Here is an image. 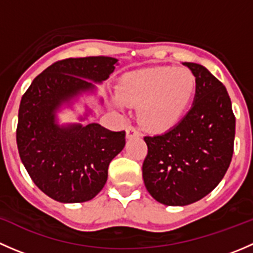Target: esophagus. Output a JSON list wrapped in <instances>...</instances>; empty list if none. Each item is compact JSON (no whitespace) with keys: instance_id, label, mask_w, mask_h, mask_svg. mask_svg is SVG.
I'll list each match as a JSON object with an SVG mask.
<instances>
[{"instance_id":"obj_1","label":"esophagus","mask_w":253,"mask_h":253,"mask_svg":"<svg viewBox=\"0 0 253 253\" xmlns=\"http://www.w3.org/2000/svg\"><path fill=\"white\" fill-rule=\"evenodd\" d=\"M126 136L127 138H133V137H139L141 136V133H139V131L136 128V127L128 126L126 128Z\"/></svg>"}]
</instances>
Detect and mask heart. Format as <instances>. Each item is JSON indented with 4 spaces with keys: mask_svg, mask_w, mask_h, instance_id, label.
<instances>
[{
    "mask_svg": "<svg viewBox=\"0 0 253 253\" xmlns=\"http://www.w3.org/2000/svg\"><path fill=\"white\" fill-rule=\"evenodd\" d=\"M195 90L196 77L190 68H143L120 78L114 104L137 106L139 124L149 131L163 132L182 119Z\"/></svg>",
    "mask_w": 253,
    "mask_h": 253,
    "instance_id": "b5f03b06",
    "label": "heart"
}]
</instances>
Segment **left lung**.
Here are the masks:
<instances>
[{"label":"left lung","mask_w":253,"mask_h":253,"mask_svg":"<svg viewBox=\"0 0 253 253\" xmlns=\"http://www.w3.org/2000/svg\"><path fill=\"white\" fill-rule=\"evenodd\" d=\"M182 65L196 77L190 111L165 133L144 137L143 181L150 196L165 206H187L211 193L234 152L235 116L226 88L205 66Z\"/></svg>","instance_id":"obj_1"}]
</instances>
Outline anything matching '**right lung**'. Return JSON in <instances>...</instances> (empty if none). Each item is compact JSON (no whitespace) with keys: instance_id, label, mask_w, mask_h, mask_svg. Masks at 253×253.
<instances>
[{"instance_id":"right-lung-1","label":"right lung","mask_w":253,"mask_h":253,"mask_svg":"<svg viewBox=\"0 0 253 253\" xmlns=\"http://www.w3.org/2000/svg\"><path fill=\"white\" fill-rule=\"evenodd\" d=\"M119 65L108 56L67 58L40 73L20 100L17 145L23 165L35 185L61 203H82L95 197L108 180L109 164L126 144L125 131L114 132L91 122L60 124L58 112L73 109ZM103 104V99H99Z\"/></svg>"}]
</instances>
